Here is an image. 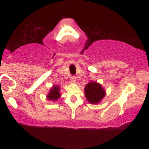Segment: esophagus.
Returning a JSON list of instances; mask_svg holds the SVG:
<instances>
[{
	"label": "esophagus",
	"instance_id": "34e87169",
	"mask_svg": "<svg viewBox=\"0 0 149 149\" xmlns=\"http://www.w3.org/2000/svg\"><path fill=\"white\" fill-rule=\"evenodd\" d=\"M71 83H76V78L75 76H71Z\"/></svg>",
	"mask_w": 149,
	"mask_h": 149
}]
</instances>
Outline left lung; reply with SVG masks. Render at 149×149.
<instances>
[{
	"instance_id": "1",
	"label": "left lung",
	"mask_w": 149,
	"mask_h": 149,
	"mask_svg": "<svg viewBox=\"0 0 149 149\" xmlns=\"http://www.w3.org/2000/svg\"><path fill=\"white\" fill-rule=\"evenodd\" d=\"M85 96L89 103L98 104L106 96V90L100 83L95 81H90L85 85Z\"/></svg>"
}]
</instances>
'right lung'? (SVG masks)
Segmentation results:
<instances>
[{"mask_svg": "<svg viewBox=\"0 0 149 149\" xmlns=\"http://www.w3.org/2000/svg\"><path fill=\"white\" fill-rule=\"evenodd\" d=\"M60 87L57 85H53L47 95V99L49 101L55 102L60 98Z\"/></svg>", "mask_w": 149, "mask_h": 149, "instance_id": "obj_1", "label": "right lung"}]
</instances>
